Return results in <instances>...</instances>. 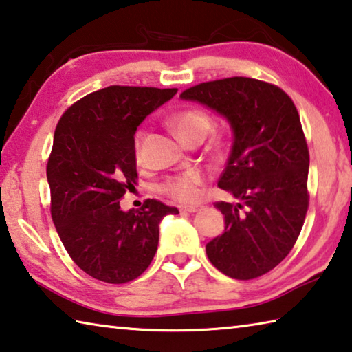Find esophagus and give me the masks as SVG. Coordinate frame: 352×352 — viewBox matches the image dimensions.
I'll use <instances>...</instances> for the list:
<instances>
[{
	"instance_id": "1",
	"label": "esophagus",
	"mask_w": 352,
	"mask_h": 352,
	"mask_svg": "<svg viewBox=\"0 0 352 352\" xmlns=\"http://www.w3.org/2000/svg\"><path fill=\"white\" fill-rule=\"evenodd\" d=\"M182 211H183V212H190V214H192V212H197L199 208H197V206H183Z\"/></svg>"
}]
</instances>
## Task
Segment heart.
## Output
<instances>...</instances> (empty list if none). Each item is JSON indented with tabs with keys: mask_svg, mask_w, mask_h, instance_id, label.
Masks as SVG:
<instances>
[{
	"mask_svg": "<svg viewBox=\"0 0 352 352\" xmlns=\"http://www.w3.org/2000/svg\"><path fill=\"white\" fill-rule=\"evenodd\" d=\"M170 124L174 127L178 138L184 140L192 135H201L205 136L211 129V118L208 113L197 110V109H188L175 113L170 118ZM144 132H140L136 136V152L138 157H141L142 141H144ZM206 183V177L204 172L200 170H188L182 175H177L164 184V192L169 194L170 197L183 201V204H195L201 199L204 194V184Z\"/></svg>",
	"mask_w": 352,
	"mask_h": 352,
	"instance_id": "1",
	"label": "heart"
}]
</instances>
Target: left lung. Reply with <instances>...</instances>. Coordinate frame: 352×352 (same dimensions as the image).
<instances>
[{"label": "left lung", "mask_w": 352, "mask_h": 352, "mask_svg": "<svg viewBox=\"0 0 352 352\" xmlns=\"http://www.w3.org/2000/svg\"><path fill=\"white\" fill-rule=\"evenodd\" d=\"M180 98L216 111L233 132L217 184L236 204L214 205L225 230L206 243L208 258L230 278L264 275L294 248L307 212L309 151L296 107L281 88L250 77L200 83Z\"/></svg>", "instance_id": "left-lung-1"}]
</instances>
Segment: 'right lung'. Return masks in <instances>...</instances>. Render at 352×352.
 Listing matches in <instances>:
<instances>
[{
  "instance_id": "1",
  "label": "right lung",
  "mask_w": 352,
  "mask_h": 352,
  "mask_svg": "<svg viewBox=\"0 0 352 352\" xmlns=\"http://www.w3.org/2000/svg\"><path fill=\"white\" fill-rule=\"evenodd\" d=\"M177 88L107 87L69 107L57 124L46 177L58 237L80 269L99 281L138 278L157 253L160 223L178 210L146 200L122 211L136 180L135 133Z\"/></svg>"
}]
</instances>
